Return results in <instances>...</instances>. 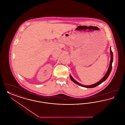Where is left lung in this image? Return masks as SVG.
Listing matches in <instances>:
<instances>
[{
  "label": "left lung",
  "mask_w": 125,
  "mask_h": 125,
  "mask_svg": "<svg viewBox=\"0 0 125 125\" xmlns=\"http://www.w3.org/2000/svg\"><path fill=\"white\" fill-rule=\"evenodd\" d=\"M110 65H109V67L108 68V71H107L106 73L105 74V75L103 77V78L100 80L99 81H98V82H97L95 83H94L93 84H92V85H83L81 83H78V82L75 80L72 77V76H71V74H70V79H71V80L73 82V83H76V84L78 85H80L82 87H85V88H94L96 86L99 85V84H101L102 83H103L104 81H105L107 78L108 77V76H109L110 74V72H111V69H112V62H113V53L111 51V47H110Z\"/></svg>",
  "instance_id": "obj_1"
}]
</instances>
